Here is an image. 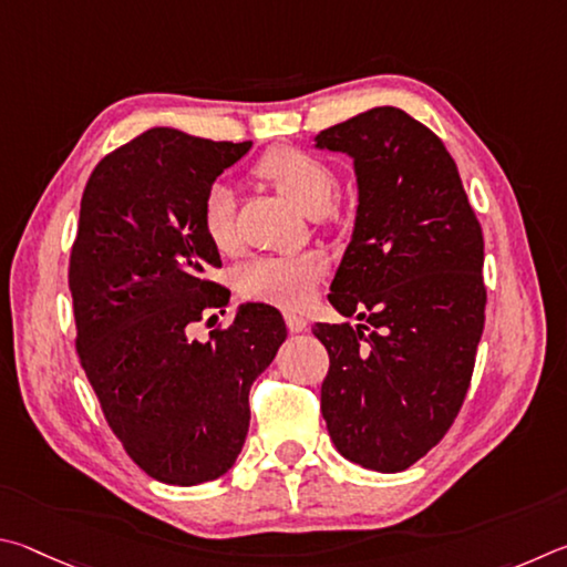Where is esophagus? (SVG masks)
I'll return each instance as SVG.
<instances>
[{"instance_id":"34e87169","label":"esophagus","mask_w":567,"mask_h":567,"mask_svg":"<svg viewBox=\"0 0 567 567\" xmlns=\"http://www.w3.org/2000/svg\"><path fill=\"white\" fill-rule=\"evenodd\" d=\"M284 319H286V326H289V331L291 333H301V331H306V319L301 313H296V311H286L284 313Z\"/></svg>"}]
</instances>
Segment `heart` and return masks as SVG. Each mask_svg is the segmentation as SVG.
<instances>
[{
  "instance_id": "b5f03b06",
  "label": "heart",
  "mask_w": 567,
  "mask_h": 567,
  "mask_svg": "<svg viewBox=\"0 0 567 567\" xmlns=\"http://www.w3.org/2000/svg\"><path fill=\"white\" fill-rule=\"evenodd\" d=\"M256 174L276 186L303 214L319 216L336 196V174L323 158L301 148H274L256 164ZM202 226L218 254L238 251L234 221V194L226 184L208 186L202 208ZM326 271L319 254L299 256H258L238 268L236 286L241 296L271 306H301L313 293V286Z\"/></svg>"
}]
</instances>
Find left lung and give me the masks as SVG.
<instances>
[{"label":"left lung","mask_w":567,"mask_h":567,"mask_svg":"<svg viewBox=\"0 0 567 567\" xmlns=\"http://www.w3.org/2000/svg\"><path fill=\"white\" fill-rule=\"evenodd\" d=\"M353 158L359 206L329 301L351 323H316L329 351L321 413L343 458L401 473L458 415L485 321L483 234L439 136L375 106L316 136Z\"/></svg>","instance_id":"left-lung-1"}]
</instances>
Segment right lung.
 <instances>
[{
	"instance_id": "add662e5",
	"label": "right lung",
	"mask_w": 567,
	"mask_h": 567,
	"mask_svg": "<svg viewBox=\"0 0 567 567\" xmlns=\"http://www.w3.org/2000/svg\"><path fill=\"white\" fill-rule=\"evenodd\" d=\"M251 142L148 128L89 176L69 261L76 351L132 461L168 485L216 481L244 449L248 391L286 341L274 306L241 303L206 343L188 326L224 309L202 226L208 186Z\"/></svg>"
}]
</instances>
